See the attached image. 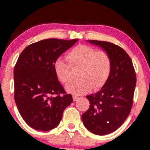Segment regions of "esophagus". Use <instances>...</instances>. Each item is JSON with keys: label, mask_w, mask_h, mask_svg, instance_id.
<instances>
[{"label": "esophagus", "mask_w": 150, "mask_h": 150, "mask_svg": "<svg viewBox=\"0 0 150 150\" xmlns=\"http://www.w3.org/2000/svg\"><path fill=\"white\" fill-rule=\"evenodd\" d=\"M73 101H76L77 99H79V97H77V96H75V95H73Z\"/></svg>", "instance_id": "34e87169"}]
</instances>
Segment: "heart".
Wrapping results in <instances>:
<instances>
[{"label":"heart","mask_w":150,"mask_h":150,"mask_svg":"<svg viewBox=\"0 0 150 150\" xmlns=\"http://www.w3.org/2000/svg\"><path fill=\"white\" fill-rule=\"evenodd\" d=\"M69 63L58 58L53 64V69L58 80L63 84L71 79L72 68H80L79 80L68 83L65 89L72 94H83L91 89L97 90L107 81L111 70V60L104 51H97L87 45H78L68 53L66 56Z\"/></svg>","instance_id":"obj_1"}]
</instances>
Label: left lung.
I'll use <instances>...</instances> for the list:
<instances>
[{
  "mask_svg": "<svg viewBox=\"0 0 150 150\" xmlns=\"http://www.w3.org/2000/svg\"><path fill=\"white\" fill-rule=\"evenodd\" d=\"M104 49L111 60V70L102 88L87 96L89 109L82 115L85 128L92 133L104 135L114 132L124 123L131 110L136 75L131 58L116 44L87 40Z\"/></svg>",
  "mask_w": 150,
  "mask_h": 150,
  "instance_id": "1",
  "label": "left lung"
}]
</instances>
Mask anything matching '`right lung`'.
Returning a JSON list of instances; mask_svg holds the SVG:
<instances>
[{"label":"right lung","mask_w":150,"mask_h":150,"mask_svg":"<svg viewBox=\"0 0 150 150\" xmlns=\"http://www.w3.org/2000/svg\"><path fill=\"white\" fill-rule=\"evenodd\" d=\"M77 41L44 39L27 46L19 56L14 68L15 101L31 128L41 131L55 128L73 102L71 94H66L58 82L53 64Z\"/></svg>","instance_id":"1"}]
</instances>
